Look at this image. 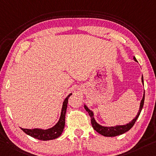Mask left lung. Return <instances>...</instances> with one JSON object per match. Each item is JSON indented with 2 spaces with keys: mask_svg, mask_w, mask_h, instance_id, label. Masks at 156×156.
Instances as JSON below:
<instances>
[{
  "mask_svg": "<svg viewBox=\"0 0 156 156\" xmlns=\"http://www.w3.org/2000/svg\"><path fill=\"white\" fill-rule=\"evenodd\" d=\"M133 59H134L135 61L137 62V60H136L135 57H133ZM142 83L143 85H144V79H143V76L142 77ZM144 95L145 94L144 91L143 98L140 102V110H139V112L137 113V115H136V117L133 119L131 122L126 125H119V126H110V127L103 126L100 125L99 123H98L96 122L95 119L94 117V112L92 111L89 109V108L87 107V105H84V107H85V109L86 110V111L89 113V115L90 116L91 125H92L93 128L96 130V132L100 133L101 135L105 136V137H115V136L123 134V133H125L126 132L128 131V130H129L130 128L133 126V125L135 124L136 120H137V118L139 117L141 111L142 110L143 105H144Z\"/></svg>",
  "mask_w": 156,
  "mask_h": 156,
  "instance_id": "8db88e82",
  "label": "left lung"
}]
</instances>
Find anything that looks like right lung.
Segmentation results:
<instances>
[{
	"instance_id": "1",
	"label": "right lung",
	"mask_w": 156,
	"mask_h": 156,
	"mask_svg": "<svg viewBox=\"0 0 156 156\" xmlns=\"http://www.w3.org/2000/svg\"><path fill=\"white\" fill-rule=\"evenodd\" d=\"M72 94H70L67 96L65 101L63 102L62 108L61 115L60 119L58 122L52 128H48V129L44 130L40 129V128H33V129H26V128H22L21 129L23 131L26 133L31 137L36 139L43 140V141H47V140H55L58 138L61 135L62 133L63 132L64 128H65V115L66 108H67L68 104V99Z\"/></svg>"
}]
</instances>
